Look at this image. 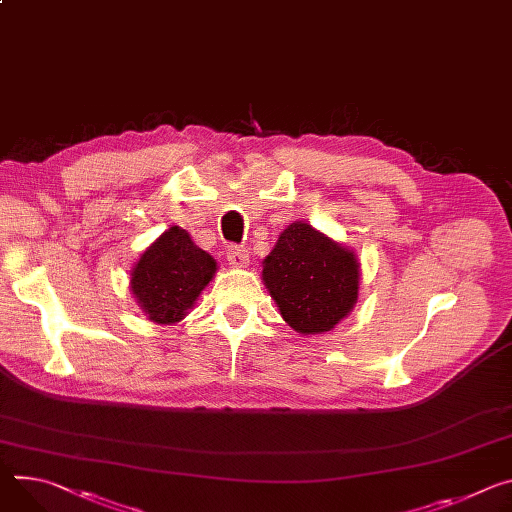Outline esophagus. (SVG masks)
<instances>
[{"label": "esophagus", "instance_id": "obj_1", "mask_svg": "<svg viewBox=\"0 0 512 512\" xmlns=\"http://www.w3.org/2000/svg\"><path fill=\"white\" fill-rule=\"evenodd\" d=\"M226 259L232 267H247L249 265V249L243 245H232V247H228Z\"/></svg>", "mask_w": 512, "mask_h": 512}]
</instances>
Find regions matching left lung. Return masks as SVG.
I'll return each mask as SVG.
<instances>
[{"label": "left lung", "mask_w": 512, "mask_h": 512, "mask_svg": "<svg viewBox=\"0 0 512 512\" xmlns=\"http://www.w3.org/2000/svg\"><path fill=\"white\" fill-rule=\"evenodd\" d=\"M263 263V282L271 298L284 320L302 335L335 329L357 302L355 255L306 222L290 224Z\"/></svg>", "instance_id": "left-lung-1"}]
</instances>
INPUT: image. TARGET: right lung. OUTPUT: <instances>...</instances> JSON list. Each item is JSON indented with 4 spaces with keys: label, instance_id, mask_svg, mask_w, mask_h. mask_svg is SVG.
<instances>
[{
    "label": "right lung",
    "instance_id": "1",
    "mask_svg": "<svg viewBox=\"0 0 512 512\" xmlns=\"http://www.w3.org/2000/svg\"><path fill=\"white\" fill-rule=\"evenodd\" d=\"M214 271L216 261L183 228L171 226L134 265L130 288L153 322L171 324L192 308Z\"/></svg>",
    "mask_w": 512,
    "mask_h": 512
}]
</instances>
